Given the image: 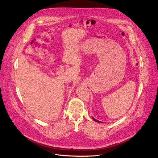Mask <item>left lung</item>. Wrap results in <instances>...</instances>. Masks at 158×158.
Segmentation results:
<instances>
[{"label":"left lung","instance_id":"1","mask_svg":"<svg viewBox=\"0 0 158 158\" xmlns=\"http://www.w3.org/2000/svg\"><path fill=\"white\" fill-rule=\"evenodd\" d=\"M93 119L95 121H96V122H98V123H102V122H101V121H98L97 119H95V118H94L93 117Z\"/></svg>","mask_w":158,"mask_h":158}]
</instances>
